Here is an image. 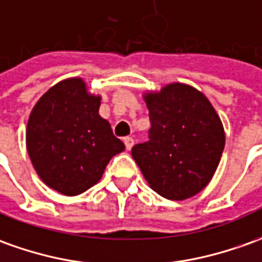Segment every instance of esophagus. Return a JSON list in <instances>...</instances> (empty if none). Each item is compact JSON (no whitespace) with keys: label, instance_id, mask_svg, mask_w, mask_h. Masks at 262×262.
<instances>
[{"label":"esophagus","instance_id":"1","mask_svg":"<svg viewBox=\"0 0 262 262\" xmlns=\"http://www.w3.org/2000/svg\"><path fill=\"white\" fill-rule=\"evenodd\" d=\"M124 144H125V148L129 151V149L133 148V145H134V140H133L131 137H125V138H124Z\"/></svg>","mask_w":262,"mask_h":262}]
</instances>
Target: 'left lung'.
<instances>
[{
  "instance_id": "left-lung-1",
  "label": "left lung",
  "mask_w": 262,
  "mask_h": 262,
  "mask_svg": "<svg viewBox=\"0 0 262 262\" xmlns=\"http://www.w3.org/2000/svg\"><path fill=\"white\" fill-rule=\"evenodd\" d=\"M148 141L131 155L157 194L187 200L210 183L224 149V128L210 101L185 84H171L145 97Z\"/></svg>"
}]
</instances>
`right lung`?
Returning <instances> with one entry per match:
<instances>
[{
	"label": "right lung",
	"mask_w": 262,
	"mask_h": 262,
	"mask_svg": "<svg viewBox=\"0 0 262 262\" xmlns=\"http://www.w3.org/2000/svg\"><path fill=\"white\" fill-rule=\"evenodd\" d=\"M100 97L79 78L61 81L39 98L27 127V149L39 178L64 195H78L100 181L110 160L124 151Z\"/></svg>",
	"instance_id": "obj_1"
}]
</instances>
